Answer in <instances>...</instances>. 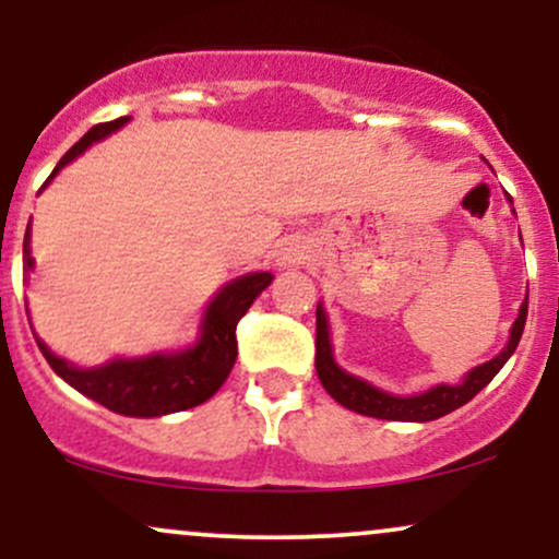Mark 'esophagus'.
<instances>
[{
  "mask_svg": "<svg viewBox=\"0 0 559 559\" xmlns=\"http://www.w3.org/2000/svg\"><path fill=\"white\" fill-rule=\"evenodd\" d=\"M281 260H284V265H299V262L307 260L305 247H301L299 241H288L284 247V254H281Z\"/></svg>",
  "mask_w": 559,
  "mask_h": 559,
  "instance_id": "esophagus-1",
  "label": "esophagus"
}]
</instances>
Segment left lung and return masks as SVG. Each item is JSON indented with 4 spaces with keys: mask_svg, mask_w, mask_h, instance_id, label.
Here are the masks:
<instances>
[{
    "mask_svg": "<svg viewBox=\"0 0 559 559\" xmlns=\"http://www.w3.org/2000/svg\"><path fill=\"white\" fill-rule=\"evenodd\" d=\"M512 202V197H507ZM515 213V210H512ZM525 316H528V297L523 299L521 312H518L515 323L510 329V338H507L504 349L489 362L478 365L467 373L463 381L449 386V383H439V386L423 391L415 396H394L389 391L376 389L373 383L362 381V378L346 373L344 368H338L333 360V346H331V331H329V316H325L323 305H318L316 310V370L320 383L338 404H344L346 409H355V413L368 415V418H381V420H407V423H428L436 418H444L452 409L463 407L478 394L493 376L502 370V365L510 360L512 352H515L518 342H521L523 329H525Z\"/></svg>",
    "mask_w": 559,
    "mask_h": 559,
    "instance_id": "obj_1",
    "label": "left lung"
}]
</instances>
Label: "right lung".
<instances>
[{
  "mask_svg": "<svg viewBox=\"0 0 559 559\" xmlns=\"http://www.w3.org/2000/svg\"><path fill=\"white\" fill-rule=\"evenodd\" d=\"M126 120L128 118H118L110 123H99L88 133H83V139L75 141L62 155L44 186L52 181L68 163L83 155L88 146L123 128ZM23 260L25 271H31L34 267L31 226L25 228ZM271 273H247L223 286L204 310L197 344L181 352H157V355L133 357V360L118 357V360L99 365V368H75L73 362L57 357L38 336L36 344L62 381H68L83 396L99 402L102 407L112 409V413L128 415V418H159V415L181 413V409L207 402L223 386L230 368H234L236 355H239L236 325L247 316L252 301L271 286Z\"/></svg>",
  "mask_w": 559,
  "mask_h": 559,
  "instance_id": "right-lung-1",
  "label": "right lung"
}]
</instances>
